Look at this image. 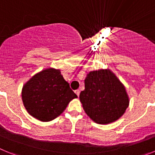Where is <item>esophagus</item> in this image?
<instances>
[{"label": "esophagus", "instance_id": "34e87169", "mask_svg": "<svg viewBox=\"0 0 155 155\" xmlns=\"http://www.w3.org/2000/svg\"><path fill=\"white\" fill-rule=\"evenodd\" d=\"M75 93H76V94L78 96H79V94H80V90H76V91H75Z\"/></svg>", "mask_w": 155, "mask_h": 155}]
</instances>
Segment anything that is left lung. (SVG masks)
Returning a JSON list of instances; mask_svg holds the SVG:
<instances>
[{
  "mask_svg": "<svg viewBox=\"0 0 155 155\" xmlns=\"http://www.w3.org/2000/svg\"><path fill=\"white\" fill-rule=\"evenodd\" d=\"M84 87L80 101L86 114L96 124L116 121L128 107L125 87L109 70L91 71L84 80Z\"/></svg>",
  "mask_w": 155,
  "mask_h": 155,
  "instance_id": "obj_1",
  "label": "left lung"
}]
</instances>
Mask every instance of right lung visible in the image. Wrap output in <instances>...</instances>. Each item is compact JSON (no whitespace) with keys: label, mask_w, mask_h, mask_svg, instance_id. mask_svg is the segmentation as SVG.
I'll list each match as a JSON object with an SVG mask.
<instances>
[{"label":"right lung","mask_w":155,"mask_h":155,"mask_svg":"<svg viewBox=\"0 0 155 155\" xmlns=\"http://www.w3.org/2000/svg\"><path fill=\"white\" fill-rule=\"evenodd\" d=\"M77 97L61 71L53 68L34 75L23 86L21 91L23 104L28 113L42 122L57 118Z\"/></svg>","instance_id":"1"}]
</instances>
